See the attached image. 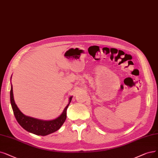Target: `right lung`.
Wrapping results in <instances>:
<instances>
[{"label": "right lung", "mask_w": 158, "mask_h": 158, "mask_svg": "<svg viewBox=\"0 0 158 158\" xmlns=\"http://www.w3.org/2000/svg\"><path fill=\"white\" fill-rule=\"evenodd\" d=\"M72 98L73 96L69 97L68 104L59 117L50 121H44V120L25 115L19 110L14 101L13 87L11 85L10 102L17 121L25 130L37 135H47L54 133L61 128L66 120L67 109L71 102Z\"/></svg>", "instance_id": "1"}]
</instances>
